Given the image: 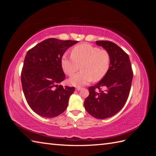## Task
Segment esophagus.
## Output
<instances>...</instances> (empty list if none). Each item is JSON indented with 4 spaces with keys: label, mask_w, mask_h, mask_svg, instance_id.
<instances>
[{
    "label": "esophagus",
    "mask_w": 156,
    "mask_h": 156,
    "mask_svg": "<svg viewBox=\"0 0 156 156\" xmlns=\"http://www.w3.org/2000/svg\"><path fill=\"white\" fill-rule=\"evenodd\" d=\"M81 89H82L81 87H78L76 88V90H78V91H79V90H81Z\"/></svg>",
    "instance_id": "obj_1"
}]
</instances>
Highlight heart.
<instances>
[{"mask_svg":"<svg viewBox=\"0 0 156 156\" xmlns=\"http://www.w3.org/2000/svg\"><path fill=\"white\" fill-rule=\"evenodd\" d=\"M110 55L105 49H100L88 44H80L72 51V56L64 55L62 67L68 75H73L80 68L81 72L69 79L73 86L81 87L93 80L98 81L105 76L110 66Z\"/></svg>","mask_w":156,"mask_h":156,"instance_id":"heart-1","label":"heart"}]
</instances>
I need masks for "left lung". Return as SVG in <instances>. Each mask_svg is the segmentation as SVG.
I'll return each instance as SVG.
<instances>
[{"mask_svg":"<svg viewBox=\"0 0 156 156\" xmlns=\"http://www.w3.org/2000/svg\"><path fill=\"white\" fill-rule=\"evenodd\" d=\"M110 55V66L101 81L88 88L89 96L84 105L90 115L105 119L119 112L128 98L133 72L129 56L110 41H96Z\"/></svg>","mask_w":156,"mask_h":156,"instance_id":"1","label":"left lung"}]
</instances>
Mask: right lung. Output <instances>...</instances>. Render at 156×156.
<instances>
[{
  "label": "right lung",
  "mask_w": 156,
  "mask_h": 156,
  "mask_svg": "<svg viewBox=\"0 0 156 156\" xmlns=\"http://www.w3.org/2000/svg\"><path fill=\"white\" fill-rule=\"evenodd\" d=\"M77 41L48 38L27 53L21 79L28 104L40 116L54 118L66 109L75 87L58 85L66 76L62 56Z\"/></svg>",
  "instance_id": "1"
}]
</instances>
